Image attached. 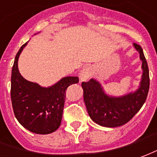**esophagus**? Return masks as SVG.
I'll list each match as a JSON object with an SVG mask.
<instances>
[{
	"label": "esophagus",
	"instance_id": "esophagus-1",
	"mask_svg": "<svg viewBox=\"0 0 157 157\" xmlns=\"http://www.w3.org/2000/svg\"><path fill=\"white\" fill-rule=\"evenodd\" d=\"M78 76H79V79L81 82L87 81L90 78V76H91V68L90 67H85L80 71Z\"/></svg>",
	"mask_w": 157,
	"mask_h": 157
}]
</instances>
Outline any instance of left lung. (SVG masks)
Returning a JSON list of instances; mask_svg holds the SVG:
<instances>
[{"label":"left lung","mask_w":157,"mask_h":157,"mask_svg":"<svg viewBox=\"0 0 157 157\" xmlns=\"http://www.w3.org/2000/svg\"><path fill=\"white\" fill-rule=\"evenodd\" d=\"M142 62V76L135 92L115 97L106 94L97 80L91 78L82 83L83 100L89 115L94 122L105 127H118L126 124L142 107L150 88L149 68L141 47L133 44Z\"/></svg>","instance_id":"obj_1"}]
</instances>
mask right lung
I'll list each match as a JSON object with an SVG mask.
<instances>
[{"instance_id":"obj_1","label":"right lung","mask_w":157,"mask_h":157,"mask_svg":"<svg viewBox=\"0 0 157 157\" xmlns=\"http://www.w3.org/2000/svg\"><path fill=\"white\" fill-rule=\"evenodd\" d=\"M27 42L21 47L11 70V99L18 122L31 132L47 135L60 126L66 90L78 83V77H64L52 86H40L27 81L18 69V58Z\"/></svg>"}]
</instances>
